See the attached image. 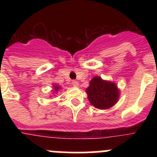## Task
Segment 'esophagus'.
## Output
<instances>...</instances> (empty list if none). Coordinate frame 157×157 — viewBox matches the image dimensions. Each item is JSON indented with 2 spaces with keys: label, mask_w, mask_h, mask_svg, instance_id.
<instances>
[{
  "label": "esophagus",
  "mask_w": 157,
  "mask_h": 157,
  "mask_svg": "<svg viewBox=\"0 0 157 157\" xmlns=\"http://www.w3.org/2000/svg\"><path fill=\"white\" fill-rule=\"evenodd\" d=\"M72 85H73V86L75 87H78V85H79V83L77 81H75V80H74V81H72Z\"/></svg>",
  "instance_id": "esophagus-1"
}]
</instances>
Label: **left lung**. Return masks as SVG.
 I'll use <instances>...</instances> for the list:
<instances>
[{
	"label": "left lung",
	"mask_w": 157,
	"mask_h": 157,
	"mask_svg": "<svg viewBox=\"0 0 157 157\" xmlns=\"http://www.w3.org/2000/svg\"><path fill=\"white\" fill-rule=\"evenodd\" d=\"M90 103L96 109L105 110L114 106L119 101L120 91L113 82L94 76L86 90Z\"/></svg>",
	"instance_id": "left-lung-1"
}]
</instances>
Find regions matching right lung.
<instances>
[{
	"label": "right lung",
	"instance_id": "obj_1",
	"mask_svg": "<svg viewBox=\"0 0 157 157\" xmlns=\"http://www.w3.org/2000/svg\"><path fill=\"white\" fill-rule=\"evenodd\" d=\"M60 89H61L60 86H58L56 84H52V93H57Z\"/></svg>",
	"mask_w": 157,
	"mask_h": 157
}]
</instances>
